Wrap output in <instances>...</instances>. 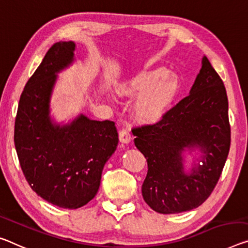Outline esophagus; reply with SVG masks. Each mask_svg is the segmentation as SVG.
<instances>
[{
    "label": "esophagus",
    "instance_id": "1",
    "mask_svg": "<svg viewBox=\"0 0 248 248\" xmlns=\"http://www.w3.org/2000/svg\"><path fill=\"white\" fill-rule=\"evenodd\" d=\"M119 137H120V142L123 144H128V143H131V140H132L131 133H129L127 129H125V128L121 129Z\"/></svg>",
    "mask_w": 248,
    "mask_h": 248
}]
</instances>
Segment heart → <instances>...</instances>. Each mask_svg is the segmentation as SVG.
<instances>
[{"label": "heart", "mask_w": 248, "mask_h": 248, "mask_svg": "<svg viewBox=\"0 0 248 248\" xmlns=\"http://www.w3.org/2000/svg\"><path fill=\"white\" fill-rule=\"evenodd\" d=\"M178 91V76L165 67L146 68L122 81L117 85L121 96L134 98L132 113L142 124H155L174 104Z\"/></svg>", "instance_id": "b5f03b06"}]
</instances>
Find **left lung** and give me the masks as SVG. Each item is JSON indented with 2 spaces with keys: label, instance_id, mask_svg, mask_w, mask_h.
Returning <instances> with one entry per match:
<instances>
[{
  "label": "left lung",
  "instance_id": "8db88e82",
  "mask_svg": "<svg viewBox=\"0 0 248 248\" xmlns=\"http://www.w3.org/2000/svg\"><path fill=\"white\" fill-rule=\"evenodd\" d=\"M135 146L145 156L142 195L161 214L199 207L218 182L231 146L225 86L206 56L189 95L154 125L133 129ZM194 161L185 169V155Z\"/></svg>",
  "mask_w": 248,
  "mask_h": 248
}]
</instances>
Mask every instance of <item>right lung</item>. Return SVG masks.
<instances>
[{"label": "right lung", "instance_id": "right-lung-1", "mask_svg": "<svg viewBox=\"0 0 248 248\" xmlns=\"http://www.w3.org/2000/svg\"><path fill=\"white\" fill-rule=\"evenodd\" d=\"M73 41L48 49L21 95L14 143L31 188L48 203L75 209L96 195L105 163L116 151L119 135L112 121L79 114L67 123L51 115L58 74L75 61Z\"/></svg>", "mask_w": 248, "mask_h": 248}]
</instances>
